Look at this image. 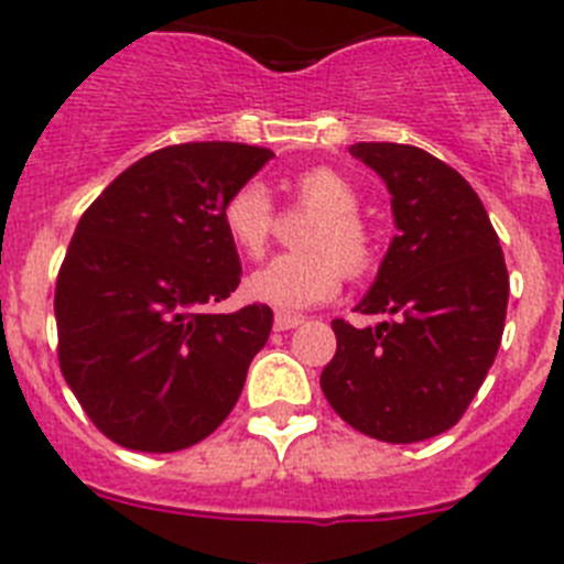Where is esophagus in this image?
Wrapping results in <instances>:
<instances>
[{
  "label": "esophagus",
  "instance_id": "34e87169",
  "mask_svg": "<svg viewBox=\"0 0 564 564\" xmlns=\"http://www.w3.org/2000/svg\"><path fill=\"white\" fill-rule=\"evenodd\" d=\"M273 325H276V330H293V327L305 325V318L296 316V313L279 311V313H276V318H273Z\"/></svg>",
  "mask_w": 564,
  "mask_h": 564
}]
</instances>
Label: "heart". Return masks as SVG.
<instances>
[{
	"instance_id": "1",
	"label": "heart",
	"mask_w": 564,
	"mask_h": 564,
	"mask_svg": "<svg viewBox=\"0 0 564 564\" xmlns=\"http://www.w3.org/2000/svg\"><path fill=\"white\" fill-rule=\"evenodd\" d=\"M293 194L316 212L299 246L302 253H282L248 276V296L279 311H305L330 302L341 291L344 273L364 279L378 265V239L370 223L358 214L361 194L341 172L313 166L296 174ZM223 228L242 257L265 253L276 228L271 194L259 183H242L223 203Z\"/></svg>"
}]
</instances>
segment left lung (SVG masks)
<instances>
[{
  "label": "left lung",
  "instance_id": "left-lung-1",
  "mask_svg": "<svg viewBox=\"0 0 564 564\" xmlns=\"http://www.w3.org/2000/svg\"><path fill=\"white\" fill-rule=\"evenodd\" d=\"M392 194L398 234L358 313L333 318L336 356L322 392L352 430L417 443L452 430L495 364L506 327L508 271L475 188L435 154L406 143H356Z\"/></svg>",
  "mask_w": 564,
  "mask_h": 564
}]
</instances>
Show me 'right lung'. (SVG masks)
I'll use <instances>...</instances> for the list:
<instances>
[{"mask_svg":"<svg viewBox=\"0 0 564 564\" xmlns=\"http://www.w3.org/2000/svg\"><path fill=\"white\" fill-rule=\"evenodd\" d=\"M271 149H158L82 214L58 268V367L98 432L123 449L177 452L234 410L273 327L268 305L208 307L239 285L223 203Z\"/></svg>","mask_w":564,"mask_h":564,"instance_id":"obj_1","label":"right lung"}]
</instances>
